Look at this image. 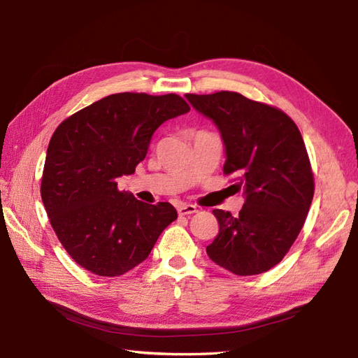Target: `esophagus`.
<instances>
[{"instance_id": "obj_1", "label": "esophagus", "mask_w": 358, "mask_h": 358, "mask_svg": "<svg viewBox=\"0 0 358 358\" xmlns=\"http://www.w3.org/2000/svg\"><path fill=\"white\" fill-rule=\"evenodd\" d=\"M178 214L180 215H191V214H195V212H199V209H196V206H194V204H178Z\"/></svg>"}]
</instances>
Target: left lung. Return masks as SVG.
<instances>
[{
  "mask_svg": "<svg viewBox=\"0 0 358 358\" xmlns=\"http://www.w3.org/2000/svg\"><path fill=\"white\" fill-rule=\"evenodd\" d=\"M217 124L226 148L224 175L245 191L238 215L214 209L218 235L209 258L235 275H257L278 264L299 237L314 196V173L299 127L283 110L222 90L186 94Z\"/></svg>",
  "mask_w": 358,
  "mask_h": 358,
  "instance_id": "8db88e82",
  "label": "left lung"
}]
</instances>
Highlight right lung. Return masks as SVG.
Here are the masks:
<instances>
[{"mask_svg":"<svg viewBox=\"0 0 358 358\" xmlns=\"http://www.w3.org/2000/svg\"><path fill=\"white\" fill-rule=\"evenodd\" d=\"M191 110L177 94L123 92L66 118L53 132L41 178L49 222L75 263L118 277L144 262L177 210L120 191L117 178L146 158L164 121Z\"/></svg>","mask_w":358,"mask_h":358,"instance_id":"obj_1","label":"right lung"}]
</instances>
